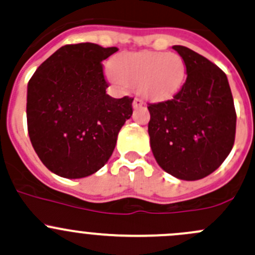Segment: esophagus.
Here are the masks:
<instances>
[{
  "label": "esophagus",
  "mask_w": 255,
  "mask_h": 255,
  "mask_svg": "<svg viewBox=\"0 0 255 255\" xmlns=\"http://www.w3.org/2000/svg\"><path fill=\"white\" fill-rule=\"evenodd\" d=\"M133 109H139L143 106V101L140 99H134L133 100Z\"/></svg>",
  "instance_id": "obj_1"
}]
</instances>
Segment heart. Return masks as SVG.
<instances>
[{
	"instance_id": "b5f03b06",
	"label": "heart",
	"mask_w": 255,
	"mask_h": 255,
	"mask_svg": "<svg viewBox=\"0 0 255 255\" xmlns=\"http://www.w3.org/2000/svg\"><path fill=\"white\" fill-rule=\"evenodd\" d=\"M185 74L179 54L145 50L115 56L109 78L120 86H137L139 95L149 101L161 102L181 89Z\"/></svg>"
}]
</instances>
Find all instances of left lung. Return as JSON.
I'll use <instances>...</instances> for the list:
<instances>
[{"instance_id": "obj_1", "label": "left lung", "mask_w": 255, "mask_h": 255, "mask_svg": "<svg viewBox=\"0 0 255 255\" xmlns=\"http://www.w3.org/2000/svg\"><path fill=\"white\" fill-rule=\"evenodd\" d=\"M173 49L186 66V81L171 100L149 105L148 133L159 166L194 181L212 174L231 153L237 116L226 74L191 49Z\"/></svg>"}]
</instances>
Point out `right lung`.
Here are the masks:
<instances>
[{
	"label": "right lung",
	"mask_w": 255,
	"mask_h": 255,
	"mask_svg": "<svg viewBox=\"0 0 255 255\" xmlns=\"http://www.w3.org/2000/svg\"><path fill=\"white\" fill-rule=\"evenodd\" d=\"M116 51L94 43L64 45L28 82V134L51 173L81 179L111 158L118 133L133 113V99L106 94L101 63Z\"/></svg>",
	"instance_id": "right-lung-1"
}]
</instances>
